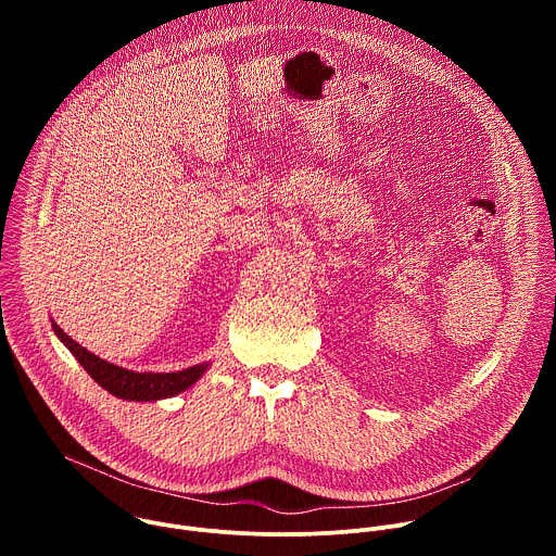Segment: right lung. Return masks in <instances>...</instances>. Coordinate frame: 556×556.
<instances>
[{"instance_id":"1","label":"right lung","mask_w":556,"mask_h":556,"mask_svg":"<svg viewBox=\"0 0 556 556\" xmlns=\"http://www.w3.org/2000/svg\"><path fill=\"white\" fill-rule=\"evenodd\" d=\"M52 330L56 339L72 352V356L94 378V382H99L105 391H110L112 395L123 401L155 403L163 399H172V395H178L191 384H195L202 378V374L208 369V363H198L182 371H169V374L131 371L114 363H108L97 354H92L90 350H86L84 345H78L54 321H52Z\"/></svg>"}]
</instances>
